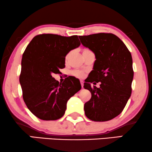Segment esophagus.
Listing matches in <instances>:
<instances>
[{
    "instance_id": "1",
    "label": "esophagus",
    "mask_w": 152,
    "mask_h": 152,
    "mask_svg": "<svg viewBox=\"0 0 152 152\" xmlns=\"http://www.w3.org/2000/svg\"><path fill=\"white\" fill-rule=\"evenodd\" d=\"M80 82H81V85H82V88H84V81L81 80Z\"/></svg>"
}]
</instances>
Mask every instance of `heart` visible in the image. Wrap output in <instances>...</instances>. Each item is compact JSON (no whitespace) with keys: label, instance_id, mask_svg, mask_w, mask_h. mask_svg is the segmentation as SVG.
Returning a JSON list of instances; mask_svg holds the SVG:
<instances>
[{"label":"heart","instance_id":"heart-1","mask_svg":"<svg viewBox=\"0 0 152 152\" xmlns=\"http://www.w3.org/2000/svg\"><path fill=\"white\" fill-rule=\"evenodd\" d=\"M89 52H91V51H90L88 49H84V50H83V54L89 53ZM68 56H69V55L66 56V59L68 57ZM72 75H73L74 76L77 77H83L84 76V72L82 71H80V70H73V71H72Z\"/></svg>","mask_w":152,"mask_h":152}]
</instances>
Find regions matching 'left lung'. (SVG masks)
<instances>
[{"mask_svg":"<svg viewBox=\"0 0 152 152\" xmlns=\"http://www.w3.org/2000/svg\"><path fill=\"white\" fill-rule=\"evenodd\" d=\"M79 38L84 47L95 54L96 59L90 77L84 84V88L91 93V99L84 104L85 115L95 122L112 120L123 111L132 94V55L120 39L111 33ZM92 82H101L100 88H92Z\"/></svg>","mask_w":152,"mask_h":152,"instance_id":"8db88e82","label":"left lung"}]
</instances>
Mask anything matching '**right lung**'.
I'll return each mask as SVG.
<instances>
[{
  "mask_svg": "<svg viewBox=\"0 0 152 152\" xmlns=\"http://www.w3.org/2000/svg\"><path fill=\"white\" fill-rule=\"evenodd\" d=\"M77 35L43 34L34 37L23 54L19 82L28 109L39 119L56 120L65 113L67 102L82 88L68 77L63 83L53 77L65 67L66 56L80 45Z\"/></svg>",
  "mask_w": 152,
  "mask_h": 152,
  "instance_id": "add662e5",
  "label": "right lung"
}]
</instances>
